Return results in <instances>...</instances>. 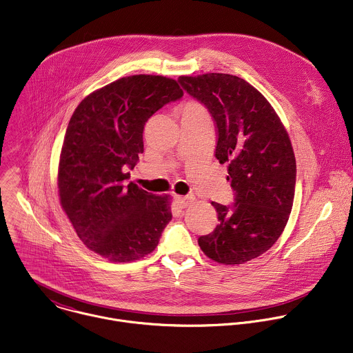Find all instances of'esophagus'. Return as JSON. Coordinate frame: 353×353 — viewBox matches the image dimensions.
Here are the masks:
<instances>
[{
    "mask_svg": "<svg viewBox=\"0 0 353 353\" xmlns=\"http://www.w3.org/2000/svg\"><path fill=\"white\" fill-rule=\"evenodd\" d=\"M174 201H176V203H177L180 208H187L188 205H191V203L194 202V196H190V195H187V196L176 195V196H174Z\"/></svg>",
    "mask_w": 353,
    "mask_h": 353,
    "instance_id": "34e87169",
    "label": "esophagus"
}]
</instances>
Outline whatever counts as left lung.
I'll list each match as a JSON object with an SVG mask.
<instances>
[{
    "label": "left lung",
    "mask_w": 353,
    "mask_h": 353,
    "mask_svg": "<svg viewBox=\"0 0 353 353\" xmlns=\"http://www.w3.org/2000/svg\"><path fill=\"white\" fill-rule=\"evenodd\" d=\"M217 126L216 158L228 162L234 203L212 202L217 227L198 243L212 260L243 264L265 253L293 208L296 158L289 134L268 100L245 79L220 72L179 77Z\"/></svg>",
    "instance_id": "1"
}]
</instances>
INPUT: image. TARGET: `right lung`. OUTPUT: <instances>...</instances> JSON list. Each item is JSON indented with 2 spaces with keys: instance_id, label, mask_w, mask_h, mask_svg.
Here are the masks:
<instances>
[{
  "instance_id": "obj_1",
  "label": "right lung",
  "mask_w": 353,
  "mask_h": 353,
  "mask_svg": "<svg viewBox=\"0 0 353 353\" xmlns=\"http://www.w3.org/2000/svg\"><path fill=\"white\" fill-rule=\"evenodd\" d=\"M183 94L166 77H125L86 96L68 122L57 173L60 203L86 248L110 261L150 254L172 220L169 195L126 180L144 151L145 122Z\"/></svg>"
}]
</instances>
